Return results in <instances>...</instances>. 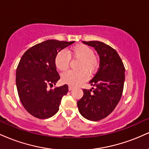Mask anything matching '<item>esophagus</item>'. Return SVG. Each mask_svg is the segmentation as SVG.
Listing matches in <instances>:
<instances>
[{
  "mask_svg": "<svg viewBox=\"0 0 149 149\" xmlns=\"http://www.w3.org/2000/svg\"><path fill=\"white\" fill-rule=\"evenodd\" d=\"M73 89V87L71 86V85H69V90H72Z\"/></svg>",
  "mask_w": 149,
  "mask_h": 149,
  "instance_id": "1",
  "label": "esophagus"
}]
</instances>
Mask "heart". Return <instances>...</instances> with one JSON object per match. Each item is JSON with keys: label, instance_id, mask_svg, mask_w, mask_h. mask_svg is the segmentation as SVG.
I'll return each mask as SVG.
<instances>
[{"label": "heart", "instance_id": "1", "mask_svg": "<svg viewBox=\"0 0 149 149\" xmlns=\"http://www.w3.org/2000/svg\"><path fill=\"white\" fill-rule=\"evenodd\" d=\"M70 59L79 60L77 69L79 71H67L61 76V81L70 85H78L88 79V74H94L100 68V61L89 46L80 44L70 47L67 52L61 50L54 57V65L58 71L64 72L68 69Z\"/></svg>", "mask_w": 149, "mask_h": 149}]
</instances>
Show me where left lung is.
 I'll list each match as a JSON object with an SVG mask.
<instances>
[{
	"instance_id": "left-lung-1",
	"label": "left lung",
	"mask_w": 149,
	"mask_h": 149,
	"mask_svg": "<svg viewBox=\"0 0 149 149\" xmlns=\"http://www.w3.org/2000/svg\"><path fill=\"white\" fill-rule=\"evenodd\" d=\"M94 47L100 55L98 71L89 83L92 90L83 89V97L77 102L85 118L98 121L107 117L115 109L122 97L125 82V66L118 52L100 41H83Z\"/></svg>"
}]
</instances>
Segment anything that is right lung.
I'll list each match as a JSON object with an SVG mask.
<instances>
[{
  "label": "right lung",
  "instance_id": "right-lung-1",
  "mask_svg": "<svg viewBox=\"0 0 149 149\" xmlns=\"http://www.w3.org/2000/svg\"><path fill=\"white\" fill-rule=\"evenodd\" d=\"M75 41L47 40L24 52L16 71L18 95L24 109L40 119L52 117L59 111L61 100L69 90L67 85L47 90L59 80L54 65L58 52Z\"/></svg>",
  "mask_w": 149,
  "mask_h": 149
}]
</instances>
